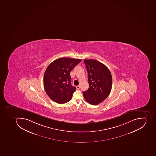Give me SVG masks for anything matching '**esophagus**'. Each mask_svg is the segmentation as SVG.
Masks as SVG:
<instances>
[{
    "mask_svg": "<svg viewBox=\"0 0 156 156\" xmlns=\"http://www.w3.org/2000/svg\"><path fill=\"white\" fill-rule=\"evenodd\" d=\"M80 85L76 86V88H77V89H80Z\"/></svg>",
    "mask_w": 156,
    "mask_h": 156,
    "instance_id": "34e87169",
    "label": "esophagus"
}]
</instances>
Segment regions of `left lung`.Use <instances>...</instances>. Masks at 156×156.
<instances>
[{
	"label": "left lung",
	"mask_w": 156,
	"mask_h": 156,
	"mask_svg": "<svg viewBox=\"0 0 156 156\" xmlns=\"http://www.w3.org/2000/svg\"><path fill=\"white\" fill-rule=\"evenodd\" d=\"M88 73L89 88L83 92L89 104L97 105L105 100L112 90V79L109 69L95 59L83 60Z\"/></svg>",
	"instance_id": "obj_1"
}]
</instances>
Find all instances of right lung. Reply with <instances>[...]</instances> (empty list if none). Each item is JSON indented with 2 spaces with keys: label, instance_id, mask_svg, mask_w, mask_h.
Returning <instances> with one entry per match:
<instances>
[{
  "label": "right lung",
  "instance_id": "obj_1",
  "mask_svg": "<svg viewBox=\"0 0 156 156\" xmlns=\"http://www.w3.org/2000/svg\"><path fill=\"white\" fill-rule=\"evenodd\" d=\"M81 61L63 57L53 61L47 67L44 76V87L53 101L62 104L71 100L76 88L71 84L70 72Z\"/></svg>",
  "mask_w": 156,
  "mask_h": 156
}]
</instances>
